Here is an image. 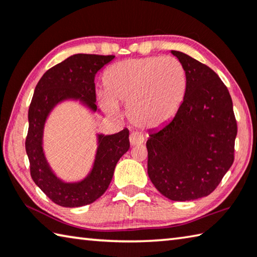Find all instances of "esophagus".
Returning <instances> with one entry per match:
<instances>
[{"mask_svg":"<svg viewBox=\"0 0 257 257\" xmlns=\"http://www.w3.org/2000/svg\"><path fill=\"white\" fill-rule=\"evenodd\" d=\"M143 142H145V138H143V136H141L140 133L133 132L130 134V143H131V146L141 145Z\"/></svg>","mask_w":257,"mask_h":257,"instance_id":"obj_1","label":"esophagus"}]
</instances>
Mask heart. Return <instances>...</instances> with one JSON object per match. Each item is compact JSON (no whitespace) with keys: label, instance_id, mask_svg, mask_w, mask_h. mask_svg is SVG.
<instances>
[{"label":"heart","instance_id":"obj_1","mask_svg":"<svg viewBox=\"0 0 257 257\" xmlns=\"http://www.w3.org/2000/svg\"><path fill=\"white\" fill-rule=\"evenodd\" d=\"M100 103L109 114L128 105L134 125L155 128L173 118L186 92V73L175 57L152 56L116 63L102 76Z\"/></svg>","mask_w":257,"mask_h":257}]
</instances>
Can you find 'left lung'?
Returning <instances> with one entry per match:
<instances>
[{
  "label": "left lung",
  "mask_w": 257,
  "mask_h": 257,
  "mask_svg": "<svg viewBox=\"0 0 257 257\" xmlns=\"http://www.w3.org/2000/svg\"><path fill=\"white\" fill-rule=\"evenodd\" d=\"M170 53L185 70L186 92L174 118L149 132L148 175L169 200L193 201L211 194L231 167L237 121L218 74L185 53Z\"/></svg>",
  "instance_id": "obj_1"
}]
</instances>
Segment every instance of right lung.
I'll use <instances>...</instances> for the list:
<instances>
[{"mask_svg":"<svg viewBox=\"0 0 257 257\" xmlns=\"http://www.w3.org/2000/svg\"><path fill=\"white\" fill-rule=\"evenodd\" d=\"M114 55L74 54L53 66L39 80L31 100L26 139V151L30 163V175L40 190L65 208H78L92 203L109 186L117 161L130 149L128 130L115 134L97 133V150L91 169L80 181L66 182L52 169L44 151V130L54 108L65 101H76L90 112L96 106L94 76L114 60Z\"/></svg>","mask_w":257,"mask_h":257,"instance_id":"obj_1","label":"right lung"}]
</instances>
